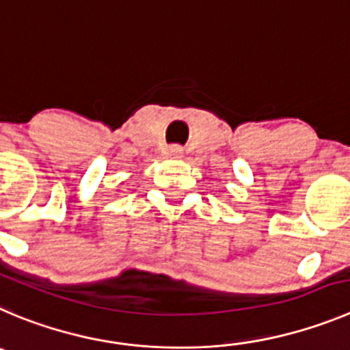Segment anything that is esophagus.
Instances as JSON below:
<instances>
[{
  "label": "esophagus",
  "mask_w": 350,
  "mask_h": 350,
  "mask_svg": "<svg viewBox=\"0 0 350 350\" xmlns=\"http://www.w3.org/2000/svg\"><path fill=\"white\" fill-rule=\"evenodd\" d=\"M167 157L171 159H181L183 157V148L179 145H172L167 148Z\"/></svg>",
  "instance_id": "esophagus-1"
}]
</instances>
